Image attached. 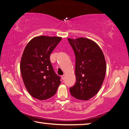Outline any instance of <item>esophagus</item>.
I'll use <instances>...</instances> for the list:
<instances>
[{
	"mask_svg": "<svg viewBox=\"0 0 129 129\" xmlns=\"http://www.w3.org/2000/svg\"><path fill=\"white\" fill-rule=\"evenodd\" d=\"M65 76H66V75H65V74H63L62 76H61V78H62V80H64V79H65Z\"/></svg>",
	"mask_w": 129,
	"mask_h": 129,
	"instance_id": "1",
	"label": "esophagus"
}]
</instances>
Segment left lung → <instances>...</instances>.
Returning <instances> with one entry per match:
<instances>
[{
	"label": "left lung",
	"instance_id": "obj_1",
	"mask_svg": "<svg viewBox=\"0 0 129 129\" xmlns=\"http://www.w3.org/2000/svg\"><path fill=\"white\" fill-rule=\"evenodd\" d=\"M76 56V82L70 88L72 96L88 100L101 88L107 65L101 48L95 42L86 38H68Z\"/></svg>",
	"mask_w": 129,
	"mask_h": 129
}]
</instances>
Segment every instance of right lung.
<instances>
[{"mask_svg": "<svg viewBox=\"0 0 129 129\" xmlns=\"http://www.w3.org/2000/svg\"><path fill=\"white\" fill-rule=\"evenodd\" d=\"M61 39L60 37H36L24 49L21 73L26 88L36 99L43 100L51 98L60 85V77L53 71L50 56Z\"/></svg>", "mask_w": 129, "mask_h": 129, "instance_id": "1", "label": "right lung"}]
</instances>
